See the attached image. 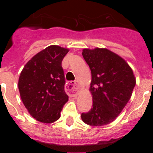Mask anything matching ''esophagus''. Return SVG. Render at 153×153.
<instances>
[{"label": "esophagus", "mask_w": 153, "mask_h": 153, "mask_svg": "<svg viewBox=\"0 0 153 153\" xmlns=\"http://www.w3.org/2000/svg\"><path fill=\"white\" fill-rule=\"evenodd\" d=\"M79 86L78 85V81H70V83H67L66 87V91L70 97H76L78 95L79 92Z\"/></svg>", "instance_id": "34e87169"}]
</instances>
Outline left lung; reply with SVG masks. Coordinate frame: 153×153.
I'll use <instances>...</instances> for the list:
<instances>
[{
	"instance_id": "left-lung-1",
	"label": "left lung",
	"mask_w": 153,
	"mask_h": 153,
	"mask_svg": "<svg viewBox=\"0 0 153 153\" xmlns=\"http://www.w3.org/2000/svg\"><path fill=\"white\" fill-rule=\"evenodd\" d=\"M82 55L91 70L93 107L81 118L90 126L107 125L129 102L136 86L133 72L123 58L107 49H84Z\"/></svg>"
}]
</instances>
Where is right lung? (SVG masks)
Returning a JSON list of instances; mask_svg holds the SVG:
<instances>
[{
  "instance_id": "add662e5",
  "label": "right lung",
  "mask_w": 153,
  "mask_h": 153,
  "mask_svg": "<svg viewBox=\"0 0 153 153\" xmlns=\"http://www.w3.org/2000/svg\"><path fill=\"white\" fill-rule=\"evenodd\" d=\"M69 50L59 46L47 47L31 58L19 77L21 100L36 120L51 123L60 117L68 101L62 60Z\"/></svg>"
}]
</instances>
